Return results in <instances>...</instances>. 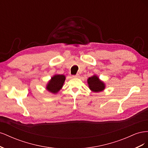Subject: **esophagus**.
Listing matches in <instances>:
<instances>
[{"instance_id":"obj_1","label":"esophagus","mask_w":148,"mask_h":148,"mask_svg":"<svg viewBox=\"0 0 148 148\" xmlns=\"http://www.w3.org/2000/svg\"><path fill=\"white\" fill-rule=\"evenodd\" d=\"M72 77L75 78H78L79 77V74H77V75H73Z\"/></svg>"}]
</instances>
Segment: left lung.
Instances as JSON below:
<instances>
[{
	"label": "left lung",
	"instance_id": "1",
	"mask_svg": "<svg viewBox=\"0 0 148 148\" xmlns=\"http://www.w3.org/2000/svg\"><path fill=\"white\" fill-rule=\"evenodd\" d=\"M88 84L89 88L93 92H101L105 89V84L102 82L96 75H93L88 79Z\"/></svg>",
	"mask_w": 148,
	"mask_h": 148
}]
</instances>
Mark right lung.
<instances>
[{"mask_svg": "<svg viewBox=\"0 0 148 148\" xmlns=\"http://www.w3.org/2000/svg\"><path fill=\"white\" fill-rule=\"evenodd\" d=\"M65 80V76L64 75H53L47 84L46 89L53 94H56L62 89Z\"/></svg>", "mask_w": 148, "mask_h": 148, "instance_id": "right-lung-1", "label": "right lung"}]
</instances>
